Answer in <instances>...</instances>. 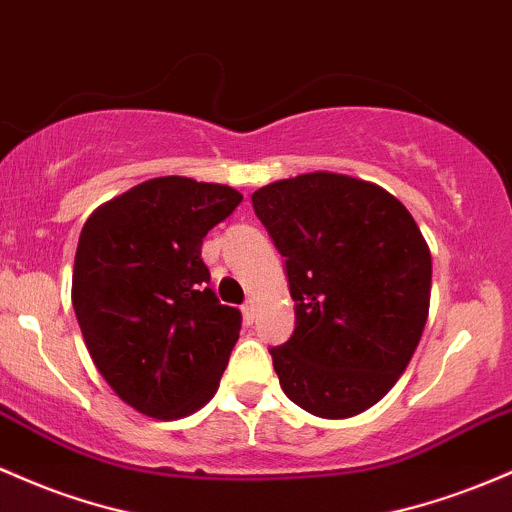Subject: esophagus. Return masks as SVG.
<instances>
[{
    "label": "esophagus",
    "instance_id": "34e87169",
    "mask_svg": "<svg viewBox=\"0 0 512 512\" xmlns=\"http://www.w3.org/2000/svg\"><path fill=\"white\" fill-rule=\"evenodd\" d=\"M243 316H245V320L247 323H252V320H255V316H257V306H255V301H247L245 306H243Z\"/></svg>",
    "mask_w": 512,
    "mask_h": 512
}]
</instances>
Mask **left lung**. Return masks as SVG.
Instances as JSON below:
<instances>
[{"mask_svg": "<svg viewBox=\"0 0 512 512\" xmlns=\"http://www.w3.org/2000/svg\"><path fill=\"white\" fill-rule=\"evenodd\" d=\"M284 257L296 328L272 347L286 396L352 418L406 372L430 308L432 260L406 206L372 182L299 174L252 194Z\"/></svg>", "mask_w": 512, "mask_h": 512, "instance_id": "left-lung-1", "label": "left lung"}]
</instances>
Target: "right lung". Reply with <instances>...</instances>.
<instances>
[{
  "label": "right lung",
  "instance_id": "right-lung-1",
  "mask_svg": "<svg viewBox=\"0 0 512 512\" xmlns=\"http://www.w3.org/2000/svg\"><path fill=\"white\" fill-rule=\"evenodd\" d=\"M240 201L226 184L157 177L84 223L72 306L101 376L138 413L184 418L218 389L243 316L213 294L201 243Z\"/></svg>",
  "mask_w": 512,
  "mask_h": 512
}]
</instances>
